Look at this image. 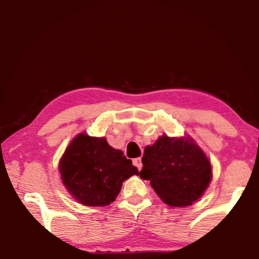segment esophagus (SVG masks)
<instances>
[{
    "instance_id": "1",
    "label": "esophagus",
    "mask_w": 259,
    "mask_h": 259,
    "mask_svg": "<svg viewBox=\"0 0 259 259\" xmlns=\"http://www.w3.org/2000/svg\"><path fill=\"white\" fill-rule=\"evenodd\" d=\"M134 165H135L136 167H138L139 170L141 169V167H143V163H141V158H140V157H139V158H135V159H134Z\"/></svg>"
}]
</instances>
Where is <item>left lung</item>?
Segmentation results:
<instances>
[{"label": "left lung", "mask_w": 259, "mask_h": 259, "mask_svg": "<svg viewBox=\"0 0 259 259\" xmlns=\"http://www.w3.org/2000/svg\"><path fill=\"white\" fill-rule=\"evenodd\" d=\"M140 177L170 206L191 205L211 181V164L191 139L163 136L146 147Z\"/></svg>", "instance_id": "left-lung-1"}]
</instances>
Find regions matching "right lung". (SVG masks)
Masks as SVG:
<instances>
[{
	"label": "right lung",
	"instance_id": "add662e5",
	"mask_svg": "<svg viewBox=\"0 0 259 259\" xmlns=\"http://www.w3.org/2000/svg\"><path fill=\"white\" fill-rule=\"evenodd\" d=\"M63 183L79 203L89 206L110 204L120 193L123 181L139 171L121 150L104 138L78 135L59 164Z\"/></svg>",
	"mask_w": 259,
	"mask_h": 259
}]
</instances>
